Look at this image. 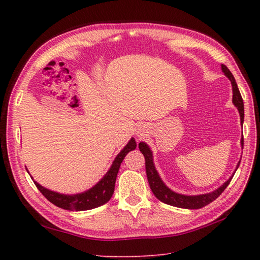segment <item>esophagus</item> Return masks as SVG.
Listing matches in <instances>:
<instances>
[{
	"mask_svg": "<svg viewBox=\"0 0 260 260\" xmlns=\"http://www.w3.org/2000/svg\"><path fill=\"white\" fill-rule=\"evenodd\" d=\"M142 131H140V132H137V133H139V136H143V133H141Z\"/></svg>",
	"mask_w": 260,
	"mask_h": 260,
	"instance_id": "obj_1",
	"label": "esophagus"
}]
</instances>
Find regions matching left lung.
<instances>
[{
  "label": "left lung",
  "mask_w": 260,
  "mask_h": 260,
  "mask_svg": "<svg viewBox=\"0 0 260 260\" xmlns=\"http://www.w3.org/2000/svg\"><path fill=\"white\" fill-rule=\"evenodd\" d=\"M221 69L223 71V74L225 77H228L229 80L231 81V85H233V103L235 106L238 108L239 110V115H240V121L241 125L244 124V102H242V97L240 95V91L238 89V86H237V82L235 80V77L231 74V71L227 68V66L221 64ZM241 145L244 146V137L241 139ZM140 151L142 152L143 155L145 157V169H146V175H147V180L148 183H150L151 190L154 193L159 201H162L167 204H170V206L173 207H178V208H183V209H200L208 206L209 203H211L214 201L221 193L224 191L225 187H227L230 183L233 176L229 178L228 181H225L224 183L218 187L217 190H214L213 192L206 193V194H200V196H184V194H180V193H176L172 191L171 189L164 184V182L162 179L159 178V175L157 173V171L154 167L153 163V154L152 151L150 150V147L144 142H141L139 144ZM240 162L237 165V169H238ZM236 169V171H237Z\"/></svg>",
  "instance_id": "left-lung-1"
}]
</instances>
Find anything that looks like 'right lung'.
<instances>
[{
  "instance_id": "right-lung-1",
  "label": "right lung",
  "mask_w": 260,
  "mask_h": 260,
  "mask_svg": "<svg viewBox=\"0 0 260 260\" xmlns=\"http://www.w3.org/2000/svg\"><path fill=\"white\" fill-rule=\"evenodd\" d=\"M135 148L136 142L135 139L132 137L131 141L127 143V145L116 156L112 167L108 170V172L104 175V178L95 186H92L91 189L82 193H78V194H61V193L46 189V187H43L36 181L35 184L39 191L49 201L61 209L70 210V211H85V210L101 207L103 204L107 203L113 196L115 190V182L116 178H117L118 170L120 168V163L123 162L126 154L135 150Z\"/></svg>"
}]
</instances>
